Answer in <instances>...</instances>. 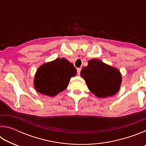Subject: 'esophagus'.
Segmentation results:
<instances>
[{"label": "esophagus", "instance_id": "34e87169", "mask_svg": "<svg viewBox=\"0 0 146 146\" xmlns=\"http://www.w3.org/2000/svg\"><path fill=\"white\" fill-rule=\"evenodd\" d=\"M77 74L78 75H80V71H81V68H77Z\"/></svg>", "mask_w": 146, "mask_h": 146}]
</instances>
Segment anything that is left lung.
I'll return each instance as SVG.
<instances>
[{"mask_svg":"<svg viewBox=\"0 0 146 146\" xmlns=\"http://www.w3.org/2000/svg\"><path fill=\"white\" fill-rule=\"evenodd\" d=\"M80 75L84 78L89 90L98 97L113 96L120 89L122 76L120 71L97 59L89 60Z\"/></svg>","mask_w":146,"mask_h":146,"instance_id":"1","label":"left lung"}]
</instances>
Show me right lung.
I'll return each mask as SVG.
<instances>
[{"mask_svg":"<svg viewBox=\"0 0 146 146\" xmlns=\"http://www.w3.org/2000/svg\"><path fill=\"white\" fill-rule=\"evenodd\" d=\"M76 69L66 58H56L41 66L35 77V88L43 95L54 97L68 87Z\"/></svg>","mask_w":146,"mask_h":146,"instance_id":"obj_1","label":"right lung"}]
</instances>
